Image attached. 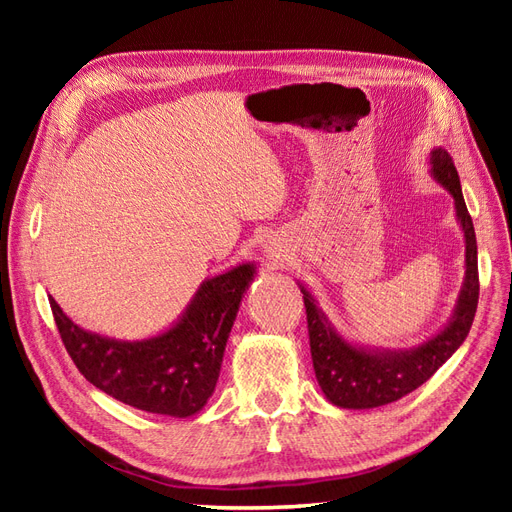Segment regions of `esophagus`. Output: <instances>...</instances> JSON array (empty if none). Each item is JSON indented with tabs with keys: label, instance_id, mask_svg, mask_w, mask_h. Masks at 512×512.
<instances>
[{
	"label": "esophagus",
	"instance_id": "esophagus-1",
	"mask_svg": "<svg viewBox=\"0 0 512 512\" xmlns=\"http://www.w3.org/2000/svg\"><path fill=\"white\" fill-rule=\"evenodd\" d=\"M267 252H269V250H267ZM271 256H273V254H271Z\"/></svg>",
	"mask_w": 512,
	"mask_h": 512
}]
</instances>
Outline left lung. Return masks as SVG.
<instances>
[{"mask_svg":"<svg viewBox=\"0 0 512 512\" xmlns=\"http://www.w3.org/2000/svg\"><path fill=\"white\" fill-rule=\"evenodd\" d=\"M429 164L433 179L455 200L457 220L466 239V280H463L453 318L438 335L408 350H367L352 346L333 329L316 299L301 286L316 380L331 404L339 408L367 410L393 404L436 374L470 333L478 305L474 224L461 194L457 168L448 151L442 147L433 149Z\"/></svg>","mask_w":512,"mask_h":512,"instance_id":"8db88e82","label":"left lung"}]
</instances>
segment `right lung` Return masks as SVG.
<instances>
[{"mask_svg": "<svg viewBox=\"0 0 512 512\" xmlns=\"http://www.w3.org/2000/svg\"><path fill=\"white\" fill-rule=\"evenodd\" d=\"M254 273V262H245L205 280L177 324L141 342L89 333L53 297L49 301L61 342L96 389L132 408L183 418L203 410L215 391L232 322Z\"/></svg>", "mask_w": 512, "mask_h": 512, "instance_id": "add662e5", "label": "right lung"}]
</instances>
